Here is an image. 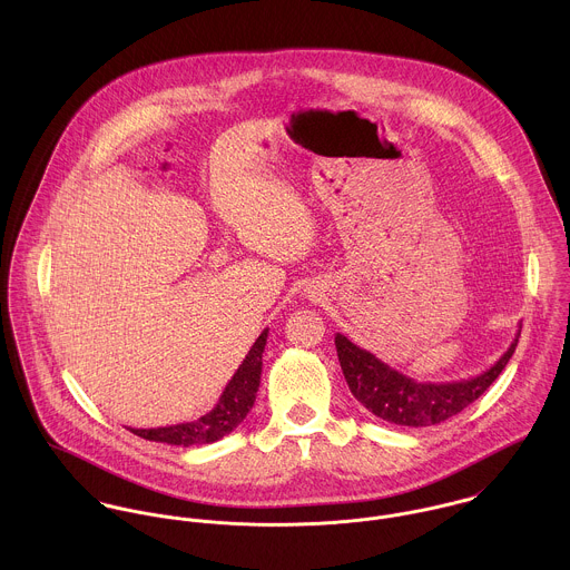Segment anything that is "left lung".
<instances>
[{
    "label": "left lung",
    "instance_id": "8db88e82",
    "mask_svg": "<svg viewBox=\"0 0 570 570\" xmlns=\"http://www.w3.org/2000/svg\"><path fill=\"white\" fill-rule=\"evenodd\" d=\"M520 331L511 346L500 355V360L485 373L448 384H430L414 382L404 373L391 368L382 360H377L371 351L360 348L346 335H335L337 360L344 373V380L353 393V397L364 407H368L375 416L410 428H423L441 423L463 407L476 402L493 380L502 373L507 362L511 360L518 346Z\"/></svg>",
    "mask_w": 570,
    "mask_h": 570
}]
</instances>
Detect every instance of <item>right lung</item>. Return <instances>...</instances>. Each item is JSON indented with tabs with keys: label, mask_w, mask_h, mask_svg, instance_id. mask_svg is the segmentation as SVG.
Returning a JSON list of instances; mask_svg holds the SVG:
<instances>
[{
	"label": "right lung",
	"mask_w": 570,
	"mask_h": 570,
	"mask_svg": "<svg viewBox=\"0 0 570 570\" xmlns=\"http://www.w3.org/2000/svg\"><path fill=\"white\" fill-rule=\"evenodd\" d=\"M265 342H267V328H263V333L256 337V342L247 351L242 366L224 389L217 406L206 412L204 416H199L197 421L151 428V430H138V428H129V430L147 441L181 445V448L215 443L224 439L244 421L249 407L254 406L256 391L261 384Z\"/></svg>",
	"instance_id": "obj_1"
}]
</instances>
